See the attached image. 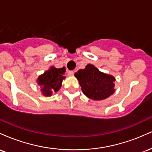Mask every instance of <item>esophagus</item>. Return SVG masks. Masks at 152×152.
<instances>
[{"instance_id":"34e87169","label":"esophagus","mask_w":152,"mask_h":152,"mask_svg":"<svg viewBox=\"0 0 152 152\" xmlns=\"http://www.w3.org/2000/svg\"><path fill=\"white\" fill-rule=\"evenodd\" d=\"M67 74L69 75V76H73V75H74V71H67Z\"/></svg>"}]
</instances>
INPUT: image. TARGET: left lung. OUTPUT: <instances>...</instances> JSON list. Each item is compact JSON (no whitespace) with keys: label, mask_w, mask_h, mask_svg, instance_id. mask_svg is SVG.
Wrapping results in <instances>:
<instances>
[{"label":"left lung","mask_w":152,"mask_h":152,"mask_svg":"<svg viewBox=\"0 0 152 152\" xmlns=\"http://www.w3.org/2000/svg\"><path fill=\"white\" fill-rule=\"evenodd\" d=\"M79 81L83 93L94 100H103L114 92L115 78L112 76L100 72L95 66L88 64L86 69L75 74Z\"/></svg>","instance_id":"1"}]
</instances>
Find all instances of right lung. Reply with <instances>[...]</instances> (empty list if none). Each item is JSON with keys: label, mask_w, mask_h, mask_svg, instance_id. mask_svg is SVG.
Returning <instances> with one entry per match:
<instances>
[{"label": "right lung", "mask_w": 152, "mask_h": 152, "mask_svg": "<svg viewBox=\"0 0 152 152\" xmlns=\"http://www.w3.org/2000/svg\"><path fill=\"white\" fill-rule=\"evenodd\" d=\"M66 69L50 68L38 78V83L41 88L43 95L50 96L53 92H56L61 86L62 80L65 78Z\"/></svg>", "instance_id": "1"}]
</instances>
